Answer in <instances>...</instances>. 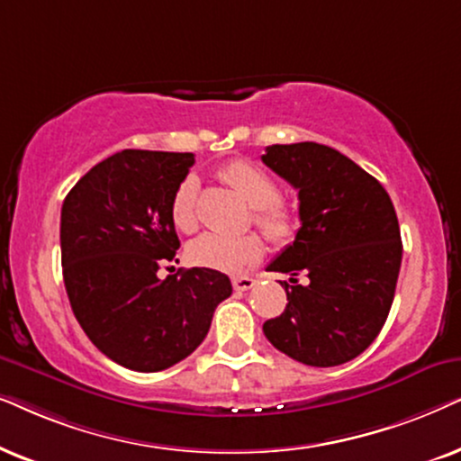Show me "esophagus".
Segmentation results:
<instances>
[{
  "label": "esophagus",
  "mask_w": 461,
  "mask_h": 461,
  "mask_svg": "<svg viewBox=\"0 0 461 461\" xmlns=\"http://www.w3.org/2000/svg\"><path fill=\"white\" fill-rule=\"evenodd\" d=\"M231 286H234V291H249V288L255 286V280L250 276H234Z\"/></svg>",
  "instance_id": "34e87169"
}]
</instances>
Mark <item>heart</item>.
Returning a JSON list of instances; mask_svg holds the SVG:
<instances>
[{
  "label": "heart",
  "instance_id": "b5f03b06",
  "mask_svg": "<svg viewBox=\"0 0 461 461\" xmlns=\"http://www.w3.org/2000/svg\"><path fill=\"white\" fill-rule=\"evenodd\" d=\"M219 179L255 208L253 221L263 234L272 240H288L294 234V212L280 202V185L272 175L255 167L247 159H234L219 170ZM195 202H198V181L185 176L176 185L170 200V219L176 230L192 231L195 227ZM263 255L261 242L255 236H225L217 231H204L194 238L187 247L189 261L195 266L217 269V272L238 274L259 261Z\"/></svg>",
  "mask_w": 461,
  "mask_h": 461
}]
</instances>
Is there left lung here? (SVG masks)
<instances>
[{"mask_svg": "<svg viewBox=\"0 0 461 461\" xmlns=\"http://www.w3.org/2000/svg\"><path fill=\"white\" fill-rule=\"evenodd\" d=\"M263 164L299 192L293 244L269 263L291 274L280 282L286 308L263 324L269 343L310 366H337L375 341L394 302L402 261L401 227L375 176L333 147L272 145ZM303 271L309 282L299 285Z\"/></svg>", "mask_w": 461, "mask_h": 461, "instance_id": "1", "label": "left lung"}]
</instances>
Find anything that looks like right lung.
I'll use <instances>...</instances> for the list:
<instances>
[{"mask_svg":"<svg viewBox=\"0 0 461 461\" xmlns=\"http://www.w3.org/2000/svg\"><path fill=\"white\" fill-rule=\"evenodd\" d=\"M194 153L124 149L79 179L60 211V259L79 327L107 358L164 371L204 341L214 308L231 294L225 274L179 269L158 278L176 249L170 200Z\"/></svg>","mask_w":461,"mask_h":461,"instance_id":"1","label":"right lung"}]
</instances>
